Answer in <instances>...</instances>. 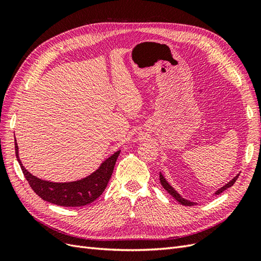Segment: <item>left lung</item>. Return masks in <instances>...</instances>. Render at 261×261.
Here are the masks:
<instances>
[{"mask_svg": "<svg viewBox=\"0 0 261 261\" xmlns=\"http://www.w3.org/2000/svg\"><path fill=\"white\" fill-rule=\"evenodd\" d=\"M239 175L240 174H238L236 175L234 178H232L230 181H228L227 184H225L224 186H222L221 188H219L218 191L215 193V195H219V194H221L222 192H224L225 189H227V188H230L231 186H233L234 185V183L236 181V179H238V177H239ZM160 181H161V185L163 186V188L165 189V191H167L171 196H173L174 197V198L179 202V203H181V204H184V206H195L196 204V202H193V201H191V200H187V199H185V198H183V197H181L174 188H173L168 181H167V179L164 178V176L161 174L160 173Z\"/></svg>", "mask_w": 261, "mask_h": 261, "instance_id": "left-lung-1", "label": "left lung"}]
</instances>
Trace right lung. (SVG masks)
<instances>
[{"label": "right lung", "instance_id": "right-lung-1", "mask_svg": "<svg viewBox=\"0 0 261 261\" xmlns=\"http://www.w3.org/2000/svg\"><path fill=\"white\" fill-rule=\"evenodd\" d=\"M15 152L21 171L33 191L43 200L63 207H82L99 198L105 192L113 173L114 165L121 150L109 156L101 163L98 170L89 176L67 183H53V181L38 178L29 173L23 167L18 156V146L15 138Z\"/></svg>", "mask_w": 261, "mask_h": 261}]
</instances>
